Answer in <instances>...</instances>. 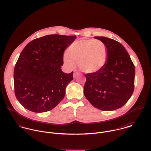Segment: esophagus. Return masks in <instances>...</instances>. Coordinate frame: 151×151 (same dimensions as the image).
Wrapping results in <instances>:
<instances>
[{
    "label": "esophagus",
    "instance_id": "obj_1",
    "mask_svg": "<svg viewBox=\"0 0 151 151\" xmlns=\"http://www.w3.org/2000/svg\"><path fill=\"white\" fill-rule=\"evenodd\" d=\"M79 75H80V74H79L78 72H75V73H74V74H73V77H74V78H76L78 76H79Z\"/></svg>",
    "mask_w": 151,
    "mask_h": 151
}]
</instances>
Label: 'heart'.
<instances>
[{
  "label": "heart",
  "instance_id": "obj_1",
  "mask_svg": "<svg viewBox=\"0 0 151 151\" xmlns=\"http://www.w3.org/2000/svg\"><path fill=\"white\" fill-rule=\"evenodd\" d=\"M65 63L73 68L77 63L80 68L87 73H95L106 64L108 51L103 42L95 39L77 41L69 47L65 56Z\"/></svg>",
  "mask_w": 151,
  "mask_h": 151
}]
</instances>
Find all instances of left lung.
<instances>
[{"label": "left lung", "mask_w": 151, "mask_h": 151, "mask_svg": "<svg viewBox=\"0 0 151 151\" xmlns=\"http://www.w3.org/2000/svg\"><path fill=\"white\" fill-rule=\"evenodd\" d=\"M95 38L106 45L108 60L99 71L85 75L84 95L93 107L114 110L124 106L133 93L135 67L121 43L105 37Z\"/></svg>", "instance_id": "obj_1"}]
</instances>
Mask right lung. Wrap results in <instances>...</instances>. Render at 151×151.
Here are the masks:
<instances>
[{
	"mask_svg": "<svg viewBox=\"0 0 151 151\" xmlns=\"http://www.w3.org/2000/svg\"><path fill=\"white\" fill-rule=\"evenodd\" d=\"M76 38V35H46L23 49L14 67V84L16 97L24 108L46 112L64 98L73 71L66 74L62 71L63 54Z\"/></svg>",
	"mask_w": 151,
	"mask_h": 151,
	"instance_id": "right-lung-1",
	"label": "right lung"
}]
</instances>
